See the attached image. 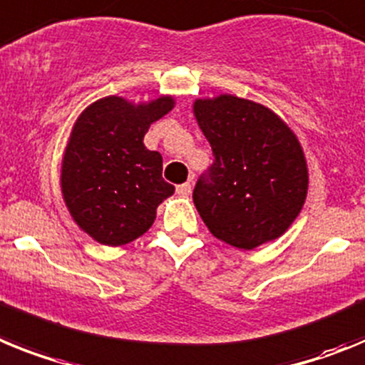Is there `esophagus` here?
I'll use <instances>...</instances> for the list:
<instances>
[{
	"instance_id": "esophagus-1",
	"label": "esophagus",
	"mask_w": 365,
	"mask_h": 365,
	"mask_svg": "<svg viewBox=\"0 0 365 365\" xmlns=\"http://www.w3.org/2000/svg\"><path fill=\"white\" fill-rule=\"evenodd\" d=\"M176 192H178L180 196H189L192 192V185L191 183H182V185L176 187Z\"/></svg>"
}]
</instances>
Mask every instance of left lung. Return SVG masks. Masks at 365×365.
<instances>
[{
	"label": "left lung",
	"mask_w": 365,
	"mask_h": 365,
	"mask_svg": "<svg viewBox=\"0 0 365 365\" xmlns=\"http://www.w3.org/2000/svg\"><path fill=\"white\" fill-rule=\"evenodd\" d=\"M192 112L215 156L192 191L207 230L239 250L279 239L309 191L296 134L270 108L235 95L196 99Z\"/></svg>",
	"instance_id": "1"
}]
</instances>
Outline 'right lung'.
Here are the masks:
<instances>
[{
	"instance_id": "add662e5",
	"label": "right lung",
	"mask_w": 365,
	"mask_h": 365,
	"mask_svg": "<svg viewBox=\"0 0 365 365\" xmlns=\"http://www.w3.org/2000/svg\"><path fill=\"white\" fill-rule=\"evenodd\" d=\"M173 108L170 95L138 104L110 95L91 103L73 125L60 187L73 220L97 242L123 246L139 239L174 192L161 178V154L143 143L152 123Z\"/></svg>"
}]
</instances>
